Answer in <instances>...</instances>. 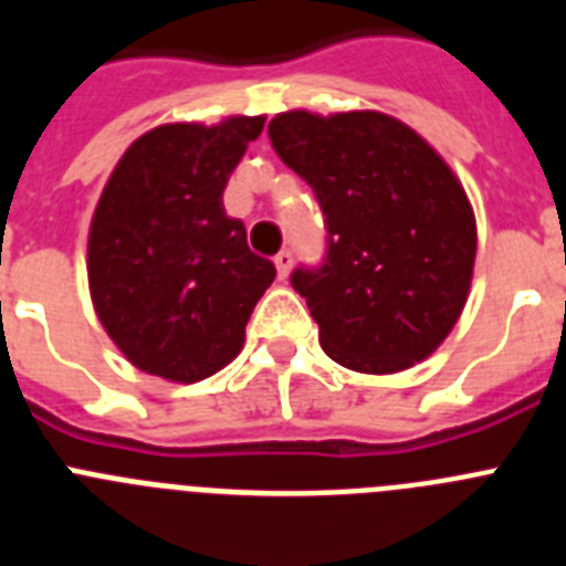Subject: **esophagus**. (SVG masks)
<instances>
[{"label":"esophagus","instance_id":"1","mask_svg":"<svg viewBox=\"0 0 566 566\" xmlns=\"http://www.w3.org/2000/svg\"><path fill=\"white\" fill-rule=\"evenodd\" d=\"M292 263H294V254L289 252V249L277 252V258H274V266H277V277L280 280L289 277V272H292Z\"/></svg>","mask_w":566,"mask_h":566}]
</instances>
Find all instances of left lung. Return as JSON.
<instances>
[{"label":"left lung","mask_w":566,"mask_h":566,"mask_svg":"<svg viewBox=\"0 0 566 566\" xmlns=\"http://www.w3.org/2000/svg\"><path fill=\"white\" fill-rule=\"evenodd\" d=\"M269 138L323 209L326 254L292 272L323 352L363 374L428 357L462 314L476 258L457 175L382 113L294 109L269 122Z\"/></svg>","instance_id":"8db88e82"}]
</instances>
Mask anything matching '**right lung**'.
Returning <instances> with one entry per match:
<instances>
[{
	"label": "right lung",
	"mask_w": 566,
	"mask_h": 566,
	"mask_svg": "<svg viewBox=\"0 0 566 566\" xmlns=\"http://www.w3.org/2000/svg\"><path fill=\"white\" fill-rule=\"evenodd\" d=\"M260 133L263 115L155 127L109 175L90 227V292L142 371L198 382L238 357L277 274L223 209L229 172Z\"/></svg>",
	"instance_id": "right-lung-1"
}]
</instances>
